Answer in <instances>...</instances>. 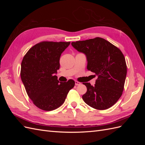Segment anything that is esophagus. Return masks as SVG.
<instances>
[{
    "label": "esophagus",
    "mask_w": 145,
    "mask_h": 145,
    "mask_svg": "<svg viewBox=\"0 0 145 145\" xmlns=\"http://www.w3.org/2000/svg\"><path fill=\"white\" fill-rule=\"evenodd\" d=\"M75 85H76V86L80 85H81V83L79 82H78V81H75Z\"/></svg>",
    "instance_id": "obj_1"
}]
</instances>
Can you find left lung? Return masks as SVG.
<instances>
[{
	"mask_svg": "<svg viewBox=\"0 0 145 145\" xmlns=\"http://www.w3.org/2000/svg\"><path fill=\"white\" fill-rule=\"evenodd\" d=\"M87 59V69L98 77L94 86L83 83L87 88L83 101L89 106L104 110L113 106L123 91L127 67L121 51L100 37L71 43Z\"/></svg>",
	"mask_w": 145,
	"mask_h": 145,
	"instance_id": "1",
	"label": "left lung"
}]
</instances>
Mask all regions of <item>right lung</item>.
Masks as SVG:
<instances>
[{"label": "right lung", "mask_w": 145, "mask_h": 145, "mask_svg": "<svg viewBox=\"0 0 145 145\" xmlns=\"http://www.w3.org/2000/svg\"><path fill=\"white\" fill-rule=\"evenodd\" d=\"M70 42H42L30 48L21 63L20 77L29 97L37 107L52 111L60 107L75 85L59 82L56 76L60 57Z\"/></svg>", "instance_id": "1"}]
</instances>
